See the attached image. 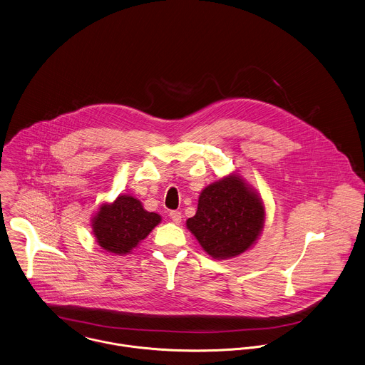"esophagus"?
I'll use <instances>...</instances> for the list:
<instances>
[{
  "label": "esophagus",
  "instance_id": "34e87169",
  "mask_svg": "<svg viewBox=\"0 0 365 365\" xmlns=\"http://www.w3.org/2000/svg\"><path fill=\"white\" fill-rule=\"evenodd\" d=\"M169 217L172 219V221H175V222H180L182 221V213L178 212V210H172L169 213Z\"/></svg>",
  "mask_w": 365,
  "mask_h": 365
}]
</instances>
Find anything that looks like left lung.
Listing matches in <instances>:
<instances>
[{"label": "left lung", "mask_w": 365, "mask_h": 365, "mask_svg": "<svg viewBox=\"0 0 365 365\" xmlns=\"http://www.w3.org/2000/svg\"><path fill=\"white\" fill-rule=\"evenodd\" d=\"M264 221L259 196L238 175H230L202 190L197 212L186 225L210 257L227 259L257 241Z\"/></svg>", "instance_id": "obj_1"}]
</instances>
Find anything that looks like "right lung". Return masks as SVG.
<instances>
[{
    "label": "right lung",
    "mask_w": 365,
    "mask_h": 365,
    "mask_svg": "<svg viewBox=\"0 0 365 365\" xmlns=\"http://www.w3.org/2000/svg\"><path fill=\"white\" fill-rule=\"evenodd\" d=\"M160 222L133 196H118L111 205H101L93 219V232L98 245L117 255L130 254Z\"/></svg>",
    "instance_id": "add662e5"
}]
</instances>
